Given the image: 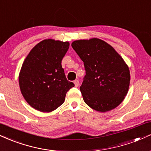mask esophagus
<instances>
[{"label": "esophagus", "mask_w": 151, "mask_h": 151, "mask_svg": "<svg viewBox=\"0 0 151 151\" xmlns=\"http://www.w3.org/2000/svg\"><path fill=\"white\" fill-rule=\"evenodd\" d=\"M74 85H75L76 87H77L79 85V80H77H77H74Z\"/></svg>", "instance_id": "obj_1"}]
</instances>
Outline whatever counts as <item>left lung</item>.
I'll return each instance as SVG.
<instances>
[{"label": "left lung", "mask_w": 151, "mask_h": 151, "mask_svg": "<svg viewBox=\"0 0 151 151\" xmlns=\"http://www.w3.org/2000/svg\"><path fill=\"white\" fill-rule=\"evenodd\" d=\"M72 47L86 71L80 86L84 102L99 112L115 108L129 86V70L124 60L111 46L99 39L78 40Z\"/></svg>", "instance_id": "8db88e82"}]
</instances>
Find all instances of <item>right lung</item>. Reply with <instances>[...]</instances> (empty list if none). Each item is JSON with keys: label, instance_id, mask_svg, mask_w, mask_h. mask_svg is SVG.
Instances as JSON below:
<instances>
[{"label": "right lung", "instance_id": "1", "mask_svg": "<svg viewBox=\"0 0 151 151\" xmlns=\"http://www.w3.org/2000/svg\"><path fill=\"white\" fill-rule=\"evenodd\" d=\"M70 43L46 39L32 49L19 73L22 94L32 108L51 112L64 103L67 92L74 86L65 77L62 60Z\"/></svg>", "mask_w": 151, "mask_h": 151}]
</instances>
